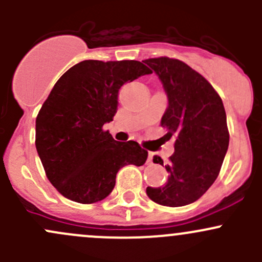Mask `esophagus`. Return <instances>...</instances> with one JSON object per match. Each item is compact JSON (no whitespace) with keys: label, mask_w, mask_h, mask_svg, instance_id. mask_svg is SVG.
Segmentation results:
<instances>
[{"label":"esophagus","mask_w":262,"mask_h":262,"mask_svg":"<svg viewBox=\"0 0 262 262\" xmlns=\"http://www.w3.org/2000/svg\"><path fill=\"white\" fill-rule=\"evenodd\" d=\"M153 160V153L149 152V155H148V162H152Z\"/></svg>","instance_id":"34e87169"}]
</instances>
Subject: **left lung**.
I'll use <instances>...</instances> for the list:
<instances>
[{
    "instance_id": "obj_1",
    "label": "left lung",
    "mask_w": 262,
    "mask_h": 262,
    "mask_svg": "<svg viewBox=\"0 0 262 262\" xmlns=\"http://www.w3.org/2000/svg\"><path fill=\"white\" fill-rule=\"evenodd\" d=\"M162 81L168 107L161 120L166 138L175 137V153L166 166L168 179L160 187H147L150 200L166 207L196 202L218 178L228 149L229 132L218 92L199 72L168 57L144 59ZM153 162L163 166L161 157Z\"/></svg>"
}]
</instances>
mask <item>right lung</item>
I'll return each mask as SVG.
<instances>
[{
  "label": "right lung",
  "mask_w": 262,
  "mask_h": 262,
  "mask_svg": "<svg viewBox=\"0 0 262 262\" xmlns=\"http://www.w3.org/2000/svg\"><path fill=\"white\" fill-rule=\"evenodd\" d=\"M152 71L138 60H83L54 84L35 121V146L44 171L64 198L81 204L105 199L125 165L142 166L148 152L116 142L102 126L114 119L125 82Z\"/></svg>",
  "instance_id": "obj_1"
}]
</instances>
